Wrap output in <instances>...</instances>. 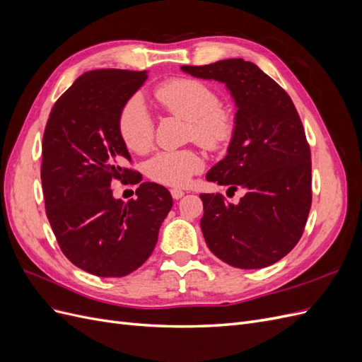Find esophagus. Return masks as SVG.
<instances>
[{"label": "esophagus", "mask_w": 362, "mask_h": 362, "mask_svg": "<svg viewBox=\"0 0 362 362\" xmlns=\"http://www.w3.org/2000/svg\"><path fill=\"white\" fill-rule=\"evenodd\" d=\"M170 194H172L173 199H181L182 196H184V192L180 190V189H172V190H170Z\"/></svg>", "instance_id": "obj_1"}]
</instances>
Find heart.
Here are the masks:
<instances>
[{"label":"heart","mask_w":362,"mask_h":362,"mask_svg":"<svg viewBox=\"0 0 362 362\" xmlns=\"http://www.w3.org/2000/svg\"><path fill=\"white\" fill-rule=\"evenodd\" d=\"M154 96L164 112L187 119V137L208 151H218L233 140L237 116L221 104L210 84L192 76H175L156 86ZM117 129L128 149L146 154L154 145L156 124L139 98L129 100L119 113ZM204 161L192 148L161 151L146 163V175L158 184L182 187L201 172Z\"/></svg>","instance_id":"1"}]
</instances>
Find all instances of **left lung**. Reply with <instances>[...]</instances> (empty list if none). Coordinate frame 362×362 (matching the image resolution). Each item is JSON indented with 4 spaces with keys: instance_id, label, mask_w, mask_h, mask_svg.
<instances>
[{
    "instance_id": "left-lung-1",
    "label": "left lung",
    "mask_w": 362,
    "mask_h": 362,
    "mask_svg": "<svg viewBox=\"0 0 362 362\" xmlns=\"http://www.w3.org/2000/svg\"><path fill=\"white\" fill-rule=\"evenodd\" d=\"M182 71L225 83L238 108L228 154L206 180L246 194L237 205L201 194L206 246L233 267H267L298 245L311 208V149L299 113L275 80L243 59Z\"/></svg>"
}]
</instances>
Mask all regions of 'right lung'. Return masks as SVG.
Returning <instances> with one entry per match:
<instances>
[{"label":"right lung","mask_w":362,"mask_h":362,"mask_svg":"<svg viewBox=\"0 0 362 362\" xmlns=\"http://www.w3.org/2000/svg\"><path fill=\"white\" fill-rule=\"evenodd\" d=\"M146 71L83 74L54 104L42 141V190L57 243L72 264L103 278L129 275L149 258L172 208L163 185L141 182L138 198H112V182L141 181L120 139L122 107Z\"/></svg>","instance_id":"add662e5"}]
</instances>
